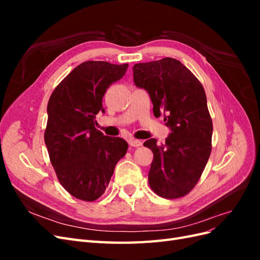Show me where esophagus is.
<instances>
[{
	"label": "esophagus",
	"mask_w": 260,
	"mask_h": 260,
	"mask_svg": "<svg viewBox=\"0 0 260 260\" xmlns=\"http://www.w3.org/2000/svg\"><path fill=\"white\" fill-rule=\"evenodd\" d=\"M142 143H143L142 141H140V140H135V139L129 140V144L132 147H139V146L142 145Z\"/></svg>",
	"instance_id": "esophagus-1"
}]
</instances>
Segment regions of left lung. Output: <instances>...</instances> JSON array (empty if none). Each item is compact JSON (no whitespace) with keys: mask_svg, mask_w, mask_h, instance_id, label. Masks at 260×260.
<instances>
[{"mask_svg":"<svg viewBox=\"0 0 260 260\" xmlns=\"http://www.w3.org/2000/svg\"><path fill=\"white\" fill-rule=\"evenodd\" d=\"M133 80L148 92L154 116L164 113L171 128L165 144L157 145L156 139L144 142L154 154L148 184L164 199L182 198L199 182L211 153L212 121L205 90L182 62L171 57L136 64Z\"/></svg>","mask_w":260,"mask_h":260,"instance_id":"obj_1","label":"left lung"}]
</instances>
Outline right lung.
Instances as JSON below:
<instances>
[{
    "label": "right lung",
    "mask_w": 260,
    "mask_h": 260,
    "mask_svg": "<svg viewBox=\"0 0 260 260\" xmlns=\"http://www.w3.org/2000/svg\"><path fill=\"white\" fill-rule=\"evenodd\" d=\"M128 64L88 60L77 66L51 94L44 142L62 187L74 198L94 202L104 194L116 164L128 143L106 137L95 128V115L112 83L120 80Z\"/></svg>",
    "instance_id": "obj_1"
}]
</instances>
